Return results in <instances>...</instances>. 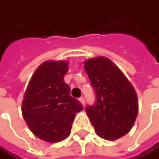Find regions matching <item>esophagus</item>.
<instances>
[{
  "label": "esophagus",
  "mask_w": 159,
  "mask_h": 159,
  "mask_svg": "<svg viewBox=\"0 0 159 159\" xmlns=\"http://www.w3.org/2000/svg\"><path fill=\"white\" fill-rule=\"evenodd\" d=\"M79 101L81 102V104H82L83 106L85 105V98L84 97H80V98H79Z\"/></svg>",
  "instance_id": "34e87169"
}]
</instances>
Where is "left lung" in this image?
I'll return each mask as SVG.
<instances>
[{
	"label": "left lung",
	"instance_id": "1",
	"mask_svg": "<svg viewBox=\"0 0 159 159\" xmlns=\"http://www.w3.org/2000/svg\"><path fill=\"white\" fill-rule=\"evenodd\" d=\"M96 102L86 112L96 134L115 140L128 134L136 119L138 100L131 82L118 66L106 57L91 58L84 63Z\"/></svg>",
	"mask_w": 159,
	"mask_h": 159
}]
</instances>
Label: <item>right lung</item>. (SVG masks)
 <instances>
[{"label": "right lung", "mask_w": 159, "mask_h": 159, "mask_svg": "<svg viewBox=\"0 0 159 159\" xmlns=\"http://www.w3.org/2000/svg\"><path fill=\"white\" fill-rule=\"evenodd\" d=\"M68 70L66 61L44 62L35 70L24 95V119L29 130L47 142H60L68 137L75 114L83 110L64 81Z\"/></svg>", "instance_id": "right-lung-1"}]
</instances>
